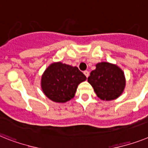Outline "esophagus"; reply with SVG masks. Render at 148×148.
<instances>
[{
	"instance_id": "34e87169",
	"label": "esophagus",
	"mask_w": 148,
	"mask_h": 148,
	"mask_svg": "<svg viewBox=\"0 0 148 148\" xmlns=\"http://www.w3.org/2000/svg\"><path fill=\"white\" fill-rule=\"evenodd\" d=\"M84 74H85V76L87 77V78L89 76V72L87 71V70H85V71H84Z\"/></svg>"
}]
</instances>
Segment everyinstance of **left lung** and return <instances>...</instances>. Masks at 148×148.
Masks as SVG:
<instances>
[{
  "mask_svg": "<svg viewBox=\"0 0 148 148\" xmlns=\"http://www.w3.org/2000/svg\"><path fill=\"white\" fill-rule=\"evenodd\" d=\"M88 82L91 85L97 97L103 101H112L119 97L124 91L125 79L119 66L107 62L96 65L90 73Z\"/></svg>",
  "mask_w": 148,
  "mask_h": 148,
  "instance_id": "1",
  "label": "left lung"
}]
</instances>
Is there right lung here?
Returning <instances> with one entry per match:
<instances>
[{"instance_id": "1", "label": "right lung", "mask_w": 148, "mask_h": 148, "mask_svg": "<svg viewBox=\"0 0 148 148\" xmlns=\"http://www.w3.org/2000/svg\"><path fill=\"white\" fill-rule=\"evenodd\" d=\"M86 80L78 67L61 62L53 63L47 67L41 77V89L50 100L65 103L71 100L78 85Z\"/></svg>"}]
</instances>
